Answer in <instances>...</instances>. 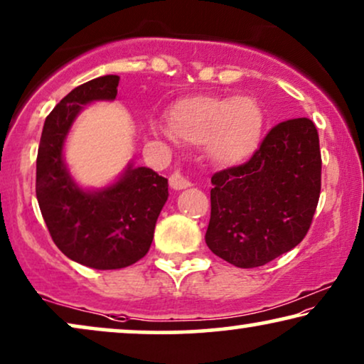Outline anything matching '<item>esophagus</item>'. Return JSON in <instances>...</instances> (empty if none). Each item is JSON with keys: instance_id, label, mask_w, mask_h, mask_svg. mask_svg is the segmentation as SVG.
I'll use <instances>...</instances> for the list:
<instances>
[{"instance_id": "obj_1", "label": "esophagus", "mask_w": 364, "mask_h": 364, "mask_svg": "<svg viewBox=\"0 0 364 364\" xmlns=\"http://www.w3.org/2000/svg\"><path fill=\"white\" fill-rule=\"evenodd\" d=\"M168 183H171L173 191H182V188L191 187V181H188V178L181 172H173L172 176L168 177Z\"/></svg>"}]
</instances>
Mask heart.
<instances>
[{"label":"heart","mask_w":364,"mask_h":364,"mask_svg":"<svg viewBox=\"0 0 364 364\" xmlns=\"http://www.w3.org/2000/svg\"><path fill=\"white\" fill-rule=\"evenodd\" d=\"M168 129L152 122L166 137L188 144H203L207 156L222 166L245 161L260 142L263 112L248 96L196 94L176 101L167 112Z\"/></svg>","instance_id":"obj_1"}]
</instances>
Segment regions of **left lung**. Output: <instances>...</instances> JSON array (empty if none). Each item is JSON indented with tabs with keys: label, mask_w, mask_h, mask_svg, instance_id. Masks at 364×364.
Instances as JSON below:
<instances>
[{
	"label": "left lung",
	"mask_w": 364,
	"mask_h": 364,
	"mask_svg": "<svg viewBox=\"0 0 364 364\" xmlns=\"http://www.w3.org/2000/svg\"><path fill=\"white\" fill-rule=\"evenodd\" d=\"M205 242L238 268L295 248L310 230L321 191V152L310 119L277 124L250 161L212 176Z\"/></svg>",
	"instance_id": "left-lung-1"
}]
</instances>
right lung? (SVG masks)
Here are the masks:
<instances>
[{
  "mask_svg": "<svg viewBox=\"0 0 364 364\" xmlns=\"http://www.w3.org/2000/svg\"><path fill=\"white\" fill-rule=\"evenodd\" d=\"M109 74L73 89L44 121L36 159V197L53 242L64 255L96 270L132 265L151 248L159 213L168 197L167 178L134 167L102 191H82L69 176L63 147L74 119L94 101L117 96Z\"/></svg>",
  "mask_w": 364,
  "mask_h": 364,
  "instance_id": "add662e5",
  "label": "right lung"
}]
</instances>
